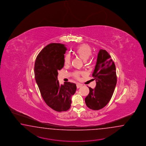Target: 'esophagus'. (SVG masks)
I'll return each mask as SVG.
<instances>
[{
    "mask_svg": "<svg viewBox=\"0 0 146 146\" xmlns=\"http://www.w3.org/2000/svg\"><path fill=\"white\" fill-rule=\"evenodd\" d=\"M82 84H79V83H78V84H76V87H77V88H78V89H79V88L82 87Z\"/></svg>",
    "mask_w": 146,
    "mask_h": 146,
    "instance_id": "1",
    "label": "esophagus"
}]
</instances>
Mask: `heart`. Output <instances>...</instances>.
I'll return each mask as SVG.
<instances>
[{
    "mask_svg": "<svg viewBox=\"0 0 146 146\" xmlns=\"http://www.w3.org/2000/svg\"><path fill=\"white\" fill-rule=\"evenodd\" d=\"M75 54L78 56L83 61H86L89 58L92 54V51L91 48L87 44H83L80 45L75 49ZM64 62L65 65H68L71 62V56L70 54H67L64 56ZM85 74V73L83 71H75L73 73V75L75 79H79L81 75Z\"/></svg>",
    "mask_w": 146,
    "mask_h": 146,
    "instance_id": "heart-1",
    "label": "heart"
}]
</instances>
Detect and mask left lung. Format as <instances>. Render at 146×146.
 Instances as JSON below:
<instances>
[{
    "mask_svg": "<svg viewBox=\"0 0 146 146\" xmlns=\"http://www.w3.org/2000/svg\"><path fill=\"white\" fill-rule=\"evenodd\" d=\"M92 76L96 81V86L95 89L89 87V94L85 102L91 110H99L109 103L117 83L114 63L105 50L99 51Z\"/></svg>",
    "mask_w": 146,
    "mask_h": 146,
    "instance_id": "1",
    "label": "left lung"
}]
</instances>
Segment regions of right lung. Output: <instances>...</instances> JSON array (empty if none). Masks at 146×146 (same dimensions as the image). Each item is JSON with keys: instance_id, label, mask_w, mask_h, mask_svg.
Segmentation results:
<instances>
[{"instance_id": "right-lung-1", "label": "right lung", "mask_w": 146, "mask_h": 146, "mask_svg": "<svg viewBox=\"0 0 146 146\" xmlns=\"http://www.w3.org/2000/svg\"><path fill=\"white\" fill-rule=\"evenodd\" d=\"M67 48L65 44L50 43L40 51L35 64V75L41 96L48 106L57 111L68 110L71 97L76 86L70 82L60 84L58 71L64 65V58Z\"/></svg>"}]
</instances>
